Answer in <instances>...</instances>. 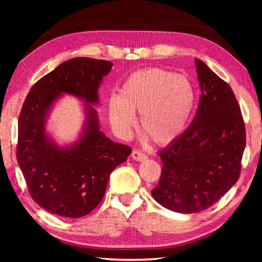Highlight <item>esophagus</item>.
<instances>
[{"label":"esophagus","mask_w":262,"mask_h":262,"mask_svg":"<svg viewBox=\"0 0 262 262\" xmlns=\"http://www.w3.org/2000/svg\"><path fill=\"white\" fill-rule=\"evenodd\" d=\"M132 158L135 161H138V162H142V161H145L147 159V155L141 151H138V149H134V151L132 152Z\"/></svg>","instance_id":"obj_1"}]
</instances>
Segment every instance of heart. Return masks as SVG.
<instances>
[{"instance_id":"heart-1","label":"heart","mask_w":262,"mask_h":262,"mask_svg":"<svg viewBox=\"0 0 262 262\" xmlns=\"http://www.w3.org/2000/svg\"><path fill=\"white\" fill-rule=\"evenodd\" d=\"M196 103L192 82L185 75L162 69L136 71L127 77L117 98L108 102L111 125L121 136L135 125L140 113L141 130L158 145L179 138L191 119Z\"/></svg>"}]
</instances>
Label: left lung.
I'll use <instances>...</instances> for the list:
<instances>
[{
	"mask_svg": "<svg viewBox=\"0 0 262 262\" xmlns=\"http://www.w3.org/2000/svg\"><path fill=\"white\" fill-rule=\"evenodd\" d=\"M202 94L183 134L158 154L162 173L152 196L182 214L209 208L235 185L246 148V127L232 89L194 59Z\"/></svg>",
	"mask_w": 262,
	"mask_h": 262,
	"instance_id": "1",
	"label": "left lung"
}]
</instances>
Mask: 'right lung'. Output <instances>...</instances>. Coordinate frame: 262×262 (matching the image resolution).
<instances>
[{"instance_id": "add662e5", "label": "right lung", "mask_w": 262, "mask_h": 262, "mask_svg": "<svg viewBox=\"0 0 262 262\" xmlns=\"http://www.w3.org/2000/svg\"><path fill=\"white\" fill-rule=\"evenodd\" d=\"M113 66L88 57L66 60L31 88L22 105L16 160L31 198L49 213L70 219L88 215L101 202L111 172L132 153L129 146L100 130L93 108ZM64 95L85 103V121L76 140L60 146L47 130V122Z\"/></svg>"}]
</instances>
